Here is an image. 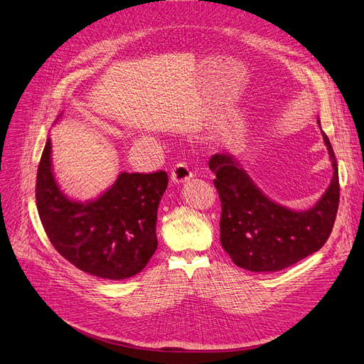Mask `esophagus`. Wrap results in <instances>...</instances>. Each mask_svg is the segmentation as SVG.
Returning a JSON list of instances; mask_svg holds the SVG:
<instances>
[{
	"mask_svg": "<svg viewBox=\"0 0 364 364\" xmlns=\"http://www.w3.org/2000/svg\"><path fill=\"white\" fill-rule=\"evenodd\" d=\"M193 178V171L185 163H178L171 168V181L174 183H183Z\"/></svg>",
	"mask_w": 364,
	"mask_h": 364,
	"instance_id": "obj_1",
	"label": "esophagus"
}]
</instances>
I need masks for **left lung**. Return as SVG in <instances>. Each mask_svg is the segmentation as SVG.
<instances>
[{"label":"left lung","instance_id":"8db88e82","mask_svg":"<svg viewBox=\"0 0 364 364\" xmlns=\"http://www.w3.org/2000/svg\"><path fill=\"white\" fill-rule=\"evenodd\" d=\"M333 179L316 205L304 212L269 200L235 158L215 154L209 168L221 200V245L235 264L251 272H278L323 248L339 206V171L331 143L323 133Z\"/></svg>","mask_w":364,"mask_h":364}]
</instances>
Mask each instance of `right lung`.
Returning a JSON list of instances; mask_svg holds the SVG:
<instances>
[{
	"label": "right lung",
	"instance_id": "obj_1",
	"mask_svg": "<svg viewBox=\"0 0 364 364\" xmlns=\"http://www.w3.org/2000/svg\"><path fill=\"white\" fill-rule=\"evenodd\" d=\"M167 173H121L94 201L67 198L52 173L50 140L37 170L36 201L46 235L68 263L98 278H132L156 251V210Z\"/></svg>",
	"mask_w": 364,
	"mask_h": 364
}]
</instances>
